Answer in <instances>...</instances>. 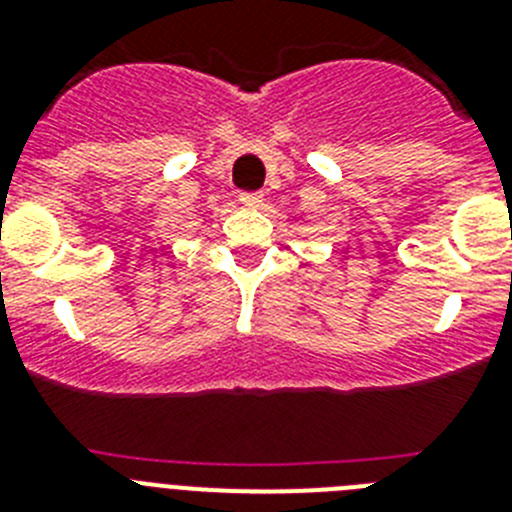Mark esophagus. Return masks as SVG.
Returning <instances> with one entry per match:
<instances>
[{"label": "esophagus", "mask_w": 512, "mask_h": 512, "mask_svg": "<svg viewBox=\"0 0 512 512\" xmlns=\"http://www.w3.org/2000/svg\"><path fill=\"white\" fill-rule=\"evenodd\" d=\"M241 205L243 207H261V202H264V194L261 192H241Z\"/></svg>", "instance_id": "esophagus-1"}]
</instances>
